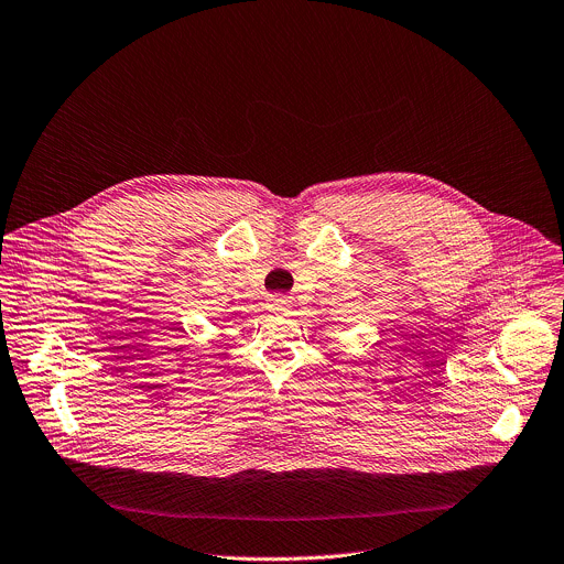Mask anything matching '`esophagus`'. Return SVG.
Here are the masks:
<instances>
[{"label":"esophagus","instance_id":"esophagus-1","mask_svg":"<svg viewBox=\"0 0 564 564\" xmlns=\"http://www.w3.org/2000/svg\"><path fill=\"white\" fill-rule=\"evenodd\" d=\"M288 305H290V299H288V296H279V294H276V296L270 299V307H272L274 312H281V310H285Z\"/></svg>","mask_w":564,"mask_h":564}]
</instances>
